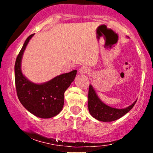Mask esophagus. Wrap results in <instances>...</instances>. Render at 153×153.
Wrapping results in <instances>:
<instances>
[{"mask_svg": "<svg viewBox=\"0 0 153 153\" xmlns=\"http://www.w3.org/2000/svg\"><path fill=\"white\" fill-rule=\"evenodd\" d=\"M79 72H80V73H88L89 72V70H88V68H86V67L83 66V67H82V68H80Z\"/></svg>", "mask_w": 153, "mask_h": 153, "instance_id": "obj_1", "label": "esophagus"}]
</instances>
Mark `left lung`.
<instances>
[{
    "mask_svg": "<svg viewBox=\"0 0 153 153\" xmlns=\"http://www.w3.org/2000/svg\"><path fill=\"white\" fill-rule=\"evenodd\" d=\"M135 101L131 106L125 108H115L107 106L101 101L95 92L94 88L89 85L88 107L91 115L101 122H112L125 115L134 106Z\"/></svg>",
    "mask_w": 153,
    "mask_h": 153,
    "instance_id": "8db88e82",
    "label": "left lung"
}]
</instances>
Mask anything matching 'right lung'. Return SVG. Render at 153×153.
I'll list each match as a JSON object with an SVG mask.
<instances>
[{
    "label": "right lung",
    "mask_w": 153,
    "mask_h": 153,
    "mask_svg": "<svg viewBox=\"0 0 153 153\" xmlns=\"http://www.w3.org/2000/svg\"><path fill=\"white\" fill-rule=\"evenodd\" d=\"M34 34L26 39L15 62V84L18 98L22 104L30 113L42 119L57 115L64 105V94L74 80L77 71L59 75L42 84L31 82L24 76L21 62L24 50Z\"/></svg>",
    "instance_id": "1"
}]
</instances>
